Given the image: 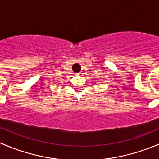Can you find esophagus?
<instances>
[{"label": "esophagus", "instance_id": "1", "mask_svg": "<svg viewBox=\"0 0 159 159\" xmlns=\"http://www.w3.org/2000/svg\"><path fill=\"white\" fill-rule=\"evenodd\" d=\"M83 75V73H82V72H79V73H78V74H77V75Z\"/></svg>", "mask_w": 159, "mask_h": 159}]
</instances>
